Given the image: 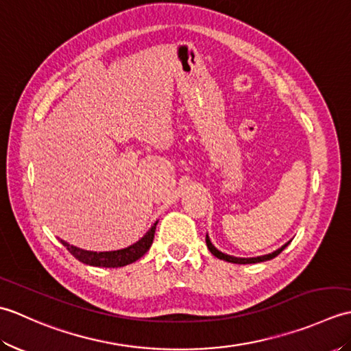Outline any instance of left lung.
Returning a JSON list of instances; mask_svg holds the SVG:
<instances>
[{
    "label": "left lung",
    "instance_id": "left-lung-1",
    "mask_svg": "<svg viewBox=\"0 0 351 351\" xmlns=\"http://www.w3.org/2000/svg\"><path fill=\"white\" fill-rule=\"evenodd\" d=\"M289 244V241L287 244H283L280 249H278L273 253H268V255H264V256H256V258H235V256H230V255H226V253H221L220 250H217L213 245V243L210 241V238H208L206 235V245L208 249H210V252L213 253V255L215 258L219 259H223V261H228V263H234V264H255V263H264V261H268V259H273L279 255V253L287 247V245Z\"/></svg>",
    "mask_w": 351,
    "mask_h": 351
}]
</instances>
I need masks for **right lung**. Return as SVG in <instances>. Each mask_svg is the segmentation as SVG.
<instances>
[{
    "label": "right lung",
    "instance_id": "1",
    "mask_svg": "<svg viewBox=\"0 0 351 351\" xmlns=\"http://www.w3.org/2000/svg\"><path fill=\"white\" fill-rule=\"evenodd\" d=\"M155 229H156V223L136 244H132L126 249L114 250V252H88V250L78 249V247H75V245H71L63 240H60V241L64 247L71 252V255L75 256L78 261H81V263H84L87 265H93V267L114 268V267H123V265L132 264L134 261H137L143 256L145 253L149 250V247L152 245Z\"/></svg>",
    "mask_w": 351,
    "mask_h": 351
}]
</instances>
